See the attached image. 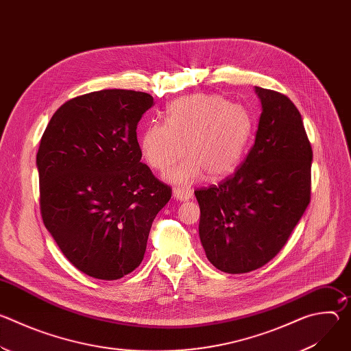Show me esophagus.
Segmentation results:
<instances>
[{
    "instance_id": "34e87169",
    "label": "esophagus",
    "mask_w": 351,
    "mask_h": 351,
    "mask_svg": "<svg viewBox=\"0 0 351 351\" xmlns=\"http://www.w3.org/2000/svg\"><path fill=\"white\" fill-rule=\"evenodd\" d=\"M173 197L176 199H180V202H187V199H190L193 197V191L189 189H175Z\"/></svg>"
}]
</instances>
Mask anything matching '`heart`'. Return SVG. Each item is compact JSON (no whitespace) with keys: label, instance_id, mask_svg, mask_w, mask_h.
I'll return each mask as SVG.
<instances>
[{"label":"heart","instance_id":"heart-1","mask_svg":"<svg viewBox=\"0 0 351 351\" xmlns=\"http://www.w3.org/2000/svg\"><path fill=\"white\" fill-rule=\"evenodd\" d=\"M254 122L250 112L217 94H193L169 104L165 122H152L141 134V153L147 164L164 172L175 184H189L206 173L218 179L233 172L253 137ZM185 147H183L182 145Z\"/></svg>","mask_w":351,"mask_h":351}]
</instances>
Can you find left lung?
Wrapping results in <instances>:
<instances>
[{
	"label": "left lung",
	"mask_w": 351,
	"mask_h": 351,
	"mask_svg": "<svg viewBox=\"0 0 351 351\" xmlns=\"http://www.w3.org/2000/svg\"><path fill=\"white\" fill-rule=\"evenodd\" d=\"M256 93L263 112L247 158L218 186L194 191L206 256L226 274L269 263L310 204L313 149L302 115L285 94Z\"/></svg>",
	"instance_id": "8db88e82"
}]
</instances>
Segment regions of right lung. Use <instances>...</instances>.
<instances>
[{
	"label": "right lung",
	"mask_w": 351,
	"mask_h": 351,
	"mask_svg": "<svg viewBox=\"0 0 351 351\" xmlns=\"http://www.w3.org/2000/svg\"><path fill=\"white\" fill-rule=\"evenodd\" d=\"M154 98L111 88L69 99L37 153L40 210L62 254L83 274L117 280L143 261L172 190L143 164L137 123Z\"/></svg>",
	"instance_id": "right-lung-1"
}]
</instances>
